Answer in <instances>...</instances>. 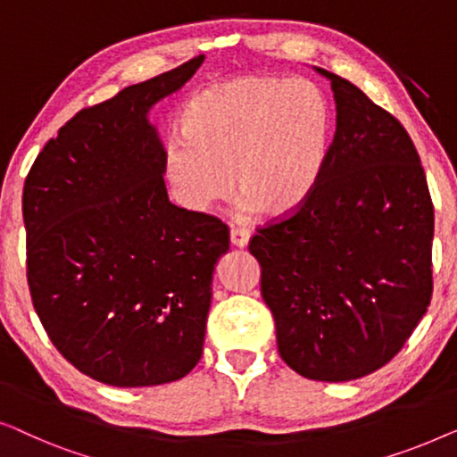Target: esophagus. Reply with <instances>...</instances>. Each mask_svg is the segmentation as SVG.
Here are the masks:
<instances>
[{
  "label": "esophagus",
  "instance_id": "1",
  "mask_svg": "<svg viewBox=\"0 0 457 457\" xmlns=\"http://www.w3.org/2000/svg\"><path fill=\"white\" fill-rule=\"evenodd\" d=\"M229 240H231V244H234L236 248H244V246H248L250 231H248V229H244V228H236V226H231V229H229Z\"/></svg>",
  "mask_w": 457,
  "mask_h": 457
}]
</instances>
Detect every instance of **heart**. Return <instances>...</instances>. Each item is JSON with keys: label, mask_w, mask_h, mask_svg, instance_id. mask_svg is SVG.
I'll use <instances>...</instances> for the list:
<instances>
[{"label": "heart", "mask_w": 457, "mask_h": 457, "mask_svg": "<svg viewBox=\"0 0 457 457\" xmlns=\"http://www.w3.org/2000/svg\"><path fill=\"white\" fill-rule=\"evenodd\" d=\"M162 149L171 195L209 211L234 192L248 209L284 217L311 196L323 170L331 115L306 80L242 76L195 95Z\"/></svg>", "instance_id": "b5f03b06"}]
</instances>
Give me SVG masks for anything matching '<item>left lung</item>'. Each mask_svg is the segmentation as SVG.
Masks as SVG:
<instances>
[{
    "instance_id": "obj_1",
    "label": "left lung",
    "mask_w": 457,
    "mask_h": 457,
    "mask_svg": "<svg viewBox=\"0 0 457 457\" xmlns=\"http://www.w3.org/2000/svg\"><path fill=\"white\" fill-rule=\"evenodd\" d=\"M336 137L311 196L256 229L284 362L314 381H352L403 348L433 294V201L406 128L342 76Z\"/></svg>"
}]
</instances>
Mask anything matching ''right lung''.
<instances>
[{
    "label": "right lung",
    "mask_w": 457,
    "mask_h": 457,
    "mask_svg": "<svg viewBox=\"0 0 457 457\" xmlns=\"http://www.w3.org/2000/svg\"><path fill=\"white\" fill-rule=\"evenodd\" d=\"M203 55L87 107L38 153L22 192L27 279L60 354L113 387L178 381L203 354L229 229L170 203L149 109Z\"/></svg>",
    "instance_id": "right-lung-1"
}]
</instances>
